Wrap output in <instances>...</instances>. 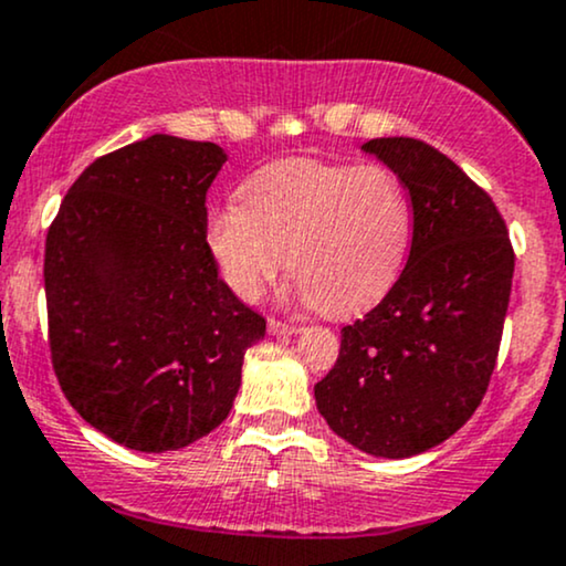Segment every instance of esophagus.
Listing matches in <instances>:
<instances>
[{"mask_svg": "<svg viewBox=\"0 0 566 566\" xmlns=\"http://www.w3.org/2000/svg\"><path fill=\"white\" fill-rule=\"evenodd\" d=\"M269 332H271V335H276V337H282V335L290 337V335H297V332H301V326L287 324V322H279V318H271Z\"/></svg>", "mask_w": 566, "mask_h": 566, "instance_id": "obj_1", "label": "esophagus"}]
</instances>
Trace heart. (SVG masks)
Instances as JSON below:
<instances>
[{
  "label": "heart",
  "instance_id": "heart-1",
  "mask_svg": "<svg viewBox=\"0 0 566 566\" xmlns=\"http://www.w3.org/2000/svg\"><path fill=\"white\" fill-rule=\"evenodd\" d=\"M413 208L382 166L284 160L242 184V202L213 208L202 242L218 276L253 303L287 269L329 316L377 303L403 271Z\"/></svg>",
  "mask_w": 566,
  "mask_h": 566
}]
</instances>
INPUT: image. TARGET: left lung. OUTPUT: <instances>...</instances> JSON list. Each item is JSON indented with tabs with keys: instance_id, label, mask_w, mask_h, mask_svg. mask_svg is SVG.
<instances>
[{
	"instance_id": "8db88e82",
	"label": "left lung",
	"mask_w": 566,
	"mask_h": 566,
	"mask_svg": "<svg viewBox=\"0 0 566 566\" xmlns=\"http://www.w3.org/2000/svg\"><path fill=\"white\" fill-rule=\"evenodd\" d=\"M398 176L413 208L403 274L345 326L335 369L313 387L332 432L377 459H408L467 424L495 369L514 250L488 192L419 139L364 147Z\"/></svg>"
}]
</instances>
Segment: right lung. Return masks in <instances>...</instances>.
Masks as SVG:
<instances>
[{
  "instance_id": "add662e5",
  "label": "right lung",
  "mask_w": 566,
  "mask_h": 566,
  "mask_svg": "<svg viewBox=\"0 0 566 566\" xmlns=\"http://www.w3.org/2000/svg\"><path fill=\"white\" fill-rule=\"evenodd\" d=\"M227 153L153 134L94 160L46 234L50 348L67 403L145 453L206 438L265 335L210 261L206 195Z\"/></svg>"
}]
</instances>
